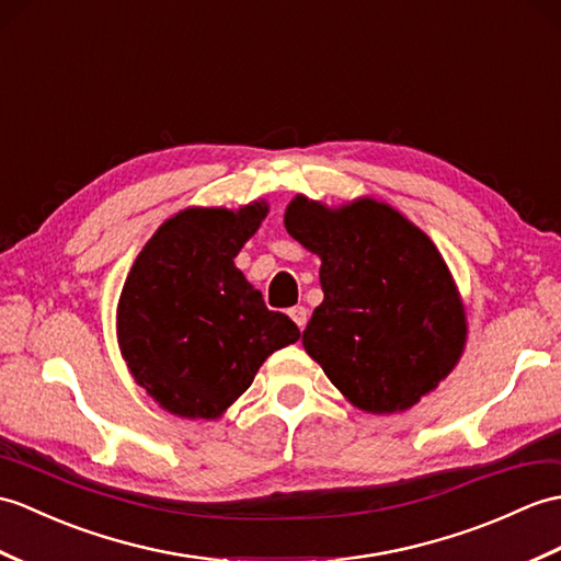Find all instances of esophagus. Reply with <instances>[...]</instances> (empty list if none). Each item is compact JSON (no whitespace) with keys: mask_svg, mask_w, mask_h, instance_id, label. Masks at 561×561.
I'll return each mask as SVG.
<instances>
[{"mask_svg":"<svg viewBox=\"0 0 561 561\" xmlns=\"http://www.w3.org/2000/svg\"><path fill=\"white\" fill-rule=\"evenodd\" d=\"M289 316H291V320L296 322V328H298V330H304V328H306V322H308V310H306L304 306H294V308L289 310Z\"/></svg>","mask_w":561,"mask_h":561,"instance_id":"1","label":"esophagus"}]
</instances>
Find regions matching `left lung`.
<instances>
[{"label":"left lung","instance_id":"left-lung-1","mask_svg":"<svg viewBox=\"0 0 561 561\" xmlns=\"http://www.w3.org/2000/svg\"><path fill=\"white\" fill-rule=\"evenodd\" d=\"M284 227L322 263L324 298L304 330V348L344 399L385 415L435 392L457 368L468 322L427 233L368 195L336 207L296 195Z\"/></svg>","mask_w":561,"mask_h":561}]
</instances>
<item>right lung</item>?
Segmentation results:
<instances>
[{
	"label": "right lung",
	"mask_w": 561,
	"mask_h": 561,
	"mask_svg": "<svg viewBox=\"0 0 561 561\" xmlns=\"http://www.w3.org/2000/svg\"><path fill=\"white\" fill-rule=\"evenodd\" d=\"M267 213V201L186 207L162 221L128 270L116 306L122 358L179 419L225 415L267 356L301 336L233 265Z\"/></svg>",
	"instance_id": "1"
}]
</instances>
